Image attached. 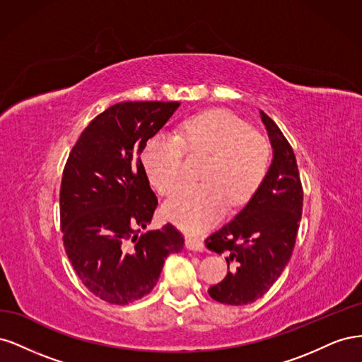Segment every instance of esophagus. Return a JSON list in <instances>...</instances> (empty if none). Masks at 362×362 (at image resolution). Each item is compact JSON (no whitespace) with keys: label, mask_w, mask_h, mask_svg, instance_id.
Masks as SVG:
<instances>
[{"label":"esophagus","mask_w":362,"mask_h":362,"mask_svg":"<svg viewBox=\"0 0 362 362\" xmlns=\"http://www.w3.org/2000/svg\"><path fill=\"white\" fill-rule=\"evenodd\" d=\"M185 247H187L189 250H194V252L205 250V245L201 242L199 238H194V237H185Z\"/></svg>","instance_id":"1"}]
</instances>
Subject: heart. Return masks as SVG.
I'll return each mask as SVG.
<instances>
[{
  "mask_svg": "<svg viewBox=\"0 0 362 362\" xmlns=\"http://www.w3.org/2000/svg\"><path fill=\"white\" fill-rule=\"evenodd\" d=\"M184 149L210 154L202 184H184L164 202L163 213L189 233L213 226L231 208L257 193L269 169V148L235 115L213 110L184 120L177 136L158 131L141 152L152 187L169 193L184 175Z\"/></svg>",
  "mask_w": 362,
  "mask_h": 362,
  "instance_id": "b5f03b06",
  "label": "heart"
}]
</instances>
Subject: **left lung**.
<instances>
[{"instance_id": "obj_1", "label": "left lung", "mask_w": 362, "mask_h": 362, "mask_svg": "<svg viewBox=\"0 0 362 362\" xmlns=\"http://www.w3.org/2000/svg\"><path fill=\"white\" fill-rule=\"evenodd\" d=\"M273 158L257 193L243 210L205 240L216 254L234 264L226 278L210 287L226 305H247L264 296L288 264L302 216L303 192L294 152L278 125L259 110Z\"/></svg>"}]
</instances>
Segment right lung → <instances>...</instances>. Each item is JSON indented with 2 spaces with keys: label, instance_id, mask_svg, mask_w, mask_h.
<instances>
[{
  "label": "right lung",
  "instance_id": "right-lung-1",
  "mask_svg": "<svg viewBox=\"0 0 362 362\" xmlns=\"http://www.w3.org/2000/svg\"><path fill=\"white\" fill-rule=\"evenodd\" d=\"M180 103H119L98 115L72 148L60 187L64 250L76 275L98 298L127 305L149 294L184 237L166 223L140 234L154 216L140 154Z\"/></svg>",
  "mask_w": 362,
  "mask_h": 362
}]
</instances>
